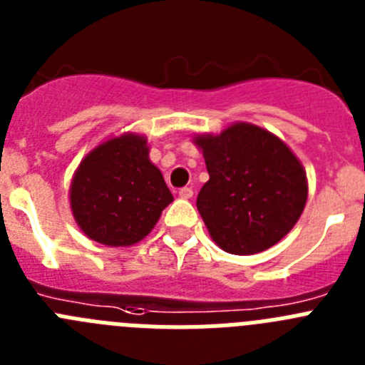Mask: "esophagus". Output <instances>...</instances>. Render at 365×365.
<instances>
[{
  "label": "esophagus",
  "mask_w": 365,
  "mask_h": 365,
  "mask_svg": "<svg viewBox=\"0 0 365 365\" xmlns=\"http://www.w3.org/2000/svg\"><path fill=\"white\" fill-rule=\"evenodd\" d=\"M193 195V190L188 188V186H185V188L179 190V197L180 199H192Z\"/></svg>",
  "instance_id": "34e87169"
}]
</instances>
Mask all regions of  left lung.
I'll use <instances>...</instances> for the list:
<instances>
[{
	"mask_svg": "<svg viewBox=\"0 0 365 365\" xmlns=\"http://www.w3.org/2000/svg\"><path fill=\"white\" fill-rule=\"evenodd\" d=\"M193 143L210 175L197 195V210L225 252H263L292 230L307 202V175L283 140L235 122L219 135H197Z\"/></svg>",
	"mask_w": 365,
	"mask_h": 365,
	"instance_id": "1",
	"label": "left lung"
}]
</instances>
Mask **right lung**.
Here are the masks:
<instances>
[{"label": "right lung", "mask_w": 365, "mask_h": 365, "mask_svg": "<svg viewBox=\"0 0 365 365\" xmlns=\"http://www.w3.org/2000/svg\"><path fill=\"white\" fill-rule=\"evenodd\" d=\"M69 201L89 240L130 247L150 234L173 195L150 160L146 137L124 133L83 157L71 180Z\"/></svg>", "instance_id": "right-lung-1"}]
</instances>
